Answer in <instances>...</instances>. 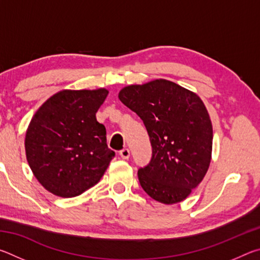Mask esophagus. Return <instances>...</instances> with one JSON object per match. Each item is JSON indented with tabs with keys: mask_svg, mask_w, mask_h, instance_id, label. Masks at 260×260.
<instances>
[{
	"mask_svg": "<svg viewBox=\"0 0 260 260\" xmlns=\"http://www.w3.org/2000/svg\"><path fill=\"white\" fill-rule=\"evenodd\" d=\"M119 156L122 158V159H128L129 156H131V152L127 148L122 149V150L119 151Z\"/></svg>",
	"mask_w": 260,
	"mask_h": 260,
	"instance_id": "1",
	"label": "esophagus"
}]
</instances>
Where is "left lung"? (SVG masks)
Listing matches in <instances>:
<instances>
[{"mask_svg":"<svg viewBox=\"0 0 260 260\" xmlns=\"http://www.w3.org/2000/svg\"><path fill=\"white\" fill-rule=\"evenodd\" d=\"M118 98L143 120L150 138L151 159L138 172L141 187L162 204L186 200L211 162L213 132L203 101L165 79L127 86Z\"/></svg>","mask_w":260,"mask_h":260,"instance_id":"8db88e82","label":"left lung"}]
</instances>
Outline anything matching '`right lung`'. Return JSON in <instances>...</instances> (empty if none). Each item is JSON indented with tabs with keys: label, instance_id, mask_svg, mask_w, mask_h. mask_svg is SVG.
<instances>
[{
	"label": "right lung",
	"instance_id": "obj_1",
	"mask_svg": "<svg viewBox=\"0 0 260 260\" xmlns=\"http://www.w3.org/2000/svg\"><path fill=\"white\" fill-rule=\"evenodd\" d=\"M105 88L61 90L43 103L30 120L25 150L34 177L48 191L74 197L95 186L114 157L96 112Z\"/></svg>",
	"mask_w": 260,
	"mask_h": 260
}]
</instances>
